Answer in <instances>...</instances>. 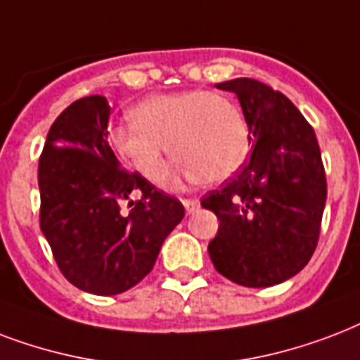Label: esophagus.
Listing matches in <instances>:
<instances>
[{
	"instance_id": "obj_1",
	"label": "esophagus",
	"mask_w": 360,
	"mask_h": 360,
	"mask_svg": "<svg viewBox=\"0 0 360 360\" xmlns=\"http://www.w3.org/2000/svg\"><path fill=\"white\" fill-rule=\"evenodd\" d=\"M182 205H184V208H186V212H188V214H191V212H195L197 208H199V200H197V199H182Z\"/></svg>"
}]
</instances>
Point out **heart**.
Masks as SVG:
<instances>
[{"label":"heart","mask_w":360,"mask_h":360,"mask_svg":"<svg viewBox=\"0 0 360 360\" xmlns=\"http://www.w3.org/2000/svg\"><path fill=\"white\" fill-rule=\"evenodd\" d=\"M131 114L133 122L108 131V142L150 182L161 176L171 150L178 155L171 180L188 178L205 184L233 176L250 152L244 114L219 94L191 90L154 96L139 103Z\"/></svg>","instance_id":"b5f03b06"}]
</instances>
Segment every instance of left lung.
I'll list each match as a JSON object with an SVG mask.
<instances>
[{"label": "left lung", "instance_id": "obj_1", "mask_svg": "<svg viewBox=\"0 0 360 360\" xmlns=\"http://www.w3.org/2000/svg\"><path fill=\"white\" fill-rule=\"evenodd\" d=\"M216 88L236 94L253 150L235 178L200 200L219 219L208 253L238 285H276L304 269L319 240L327 200L319 144L281 91L253 79Z\"/></svg>", "mask_w": 360, "mask_h": 360}]
</instances>
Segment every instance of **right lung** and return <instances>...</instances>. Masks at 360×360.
<instances>
[{
  "instance_id": "add662e5",
  "label": "right lung",
  "mask_w": 360,
  "mask_h": 360,
  "mask_svg": "<svg viewBox=\"0 0 360 360\" xmlns=\"http://www.w3.org/2000/svg\"><path fill=\"white\" fill-rule=\"evenodd\" d=\"M110 107L88 96L63 110L50 127L39 160L41 231L58 269L86 293H124L154 269L161 244L184 218V206L120 167L108 146ZM130 201L127 217L119 206Z\"/></svg>"
}]
</instances>
